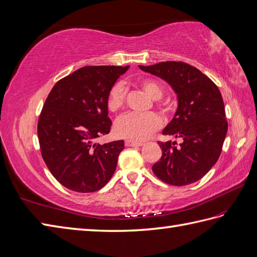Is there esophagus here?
I'll use <instances>...</instances> for the list:
<instances>
[{
	"mask_svg": "<svg viewBox=\"0 0 257 257\" xmlns=\"http://www.w3.org/2000/svg\"><path fill=\"white\" fill-rule=\"evenodd\" d=\"M125 145L128 147H134V146H142L143 143L141 142H136V141H131V140H126L125 141Z\"/></svg>",
	"mask_w": 257,
	"mask_h": 257,
	"instance_id": "esophagus-1",
	"label": "esophagus"
}]
</instances>
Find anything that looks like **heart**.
<instances>
[{
  "label": "heart",
  "instance_id": "obj_1",
  "mask_svg": "<svg viewBox=\"0 0 257 257\" xmlns=\"http://www.w3.org/2000/svg\"><path fill=\"white\" fill-rule=\"evenodd\" d=\"M137 86L153 100H159L164 95V86L154 78H142L137 81ZM126 100V88L124 85L117 83L111 87L107 96V108L111 113H117L125 107ZM155 107L162 113L169 112V105L156 101ZM161 126V118L155 113L144 115L127 114L121 117L115 123L114 132L117 136L131 141H143L158 131Z\"/></svg>",
  "mask_w": 257,
  "mask_h": 257
}]
</instances>
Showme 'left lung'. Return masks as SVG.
<instances>
[{
  "instance_id": "left-lung-1",
  "label": "left lung",
  "mask_w": 257,
  "mask_h": 257,
  "mask_svg": "<svg viewBox=\"0 0 257 257\" xmlns=\"http://www.w3.org/2000/svg\"><path fill=\"white\" fill-rule=\"evenodd\" d=\"M140 68L165 79L178 95L177 112L162 134L183 142L180 146L171 141L158 142L162 155L153 171L170 185L196 182L217 162L227 135L221 93L210 78L184 62L167 61Z\"/></svg>"
}]
</instances>
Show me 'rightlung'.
I'll list each match as a JSON object with an SVG mask.
<instances>
[{
    "mask_svg": "<svg viewBox=\"0 0 257 257\" xmlns=\"http://www.w3.org/2000/svg\"><path fill=\"white\" fill-rule=\"evenodd\" d=\"M128 67H81L60 79L46 99L37 127L41 156L67 189L92 193L113 176L124 142H93L110 133L107 96Z\"/></svg>",
    "mask_w": 257,
    "mask_h": 257,
    "instance_id": "1",
    "label": "right lung"
}]
</instances>
